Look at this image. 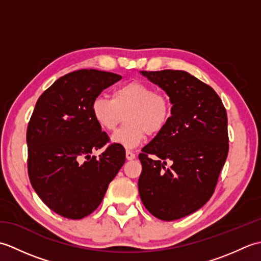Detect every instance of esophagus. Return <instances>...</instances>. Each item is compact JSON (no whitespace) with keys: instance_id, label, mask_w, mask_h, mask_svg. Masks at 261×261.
<instances>
[{"instance_id":"esophagus-1","label":"esophagus","mask_w":261,"mask_h":261,"mask_svg":"<svg viewBox=\"0 0 261 261\" xmlns=\"http://www.w3.org/2000/svg\"><path fill=\"white\" fill-rule=\"evenodd\" d=\"M125 157H126L127 160H134L136 158V154L132 152V151H130V150H126L125 151Z\"/></svg>"}]
</instances>
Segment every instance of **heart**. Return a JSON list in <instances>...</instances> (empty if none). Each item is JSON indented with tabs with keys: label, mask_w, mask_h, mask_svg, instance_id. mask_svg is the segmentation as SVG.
I'll use <instances>...</instances> for the list:
<instances>
[{
	"label": "heart",
	"mask_w": 261,
	"mask_h": 261,
	"mask_svg": "<svg viewBox=\"0 0 261 261\" xmlns=\"http://www.w3.org/2000/svg\"><path fill=\"white\" fill-rule=\"evenodd\" d=\"M91 111L99 127L114 131L127 113L126 124L112 137V142L126 149L136 148L145 141L147 134L156 136L162 132L171 115V103L164 93L142 82H129L116 87L112 99L97 96L93 99Z\"/></svg>",
	"instance_id": "obj_1"
}]
</instances>
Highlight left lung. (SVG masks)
<instances>
[{
	"label": "left lung",
	"instance_id": "obj_1",
	"mask_svg": "<svg viewBox=\"0 0 261 261\" xmlns=\"http://www.w3.org/2000/svg\"><path fill=\"white\" fill-rule=\"evenodd\" d=\"M140 73L163 88L173 105L167 125L139 154L140 198L159 220H178L213 195L229 152L228 116L213 88L187 71Z\"/></svg>",
	"mask_w": 261,
	"mask_h": 261
}]
</instances>
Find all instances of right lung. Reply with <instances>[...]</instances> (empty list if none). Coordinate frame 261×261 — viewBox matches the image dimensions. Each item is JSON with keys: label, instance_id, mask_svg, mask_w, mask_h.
Masks as SVG:
<instances>
[{"label": "right lung", "instance_id": "add662e5", "mask_svg": "<svg viewBox=\"0 0 261 261\" xmlns=\"http://www.w3.org/2000/svg\"><path fill=\"white\" fill-rule=\"evenodd\" d=\"M122 77L81 69L60 77L38 98L27 130L28 174L38 196L55 213L71 220L90 215L125 162V150L109 145L94 120L93 99Z\"/></svg>", "mask_w": 261, "mask_h": 261}]
</instances>
